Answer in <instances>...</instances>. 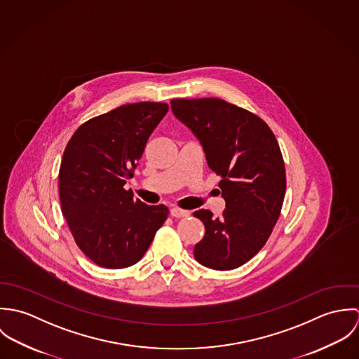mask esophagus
<instances>
[{
    "instance_id": "1",
    "label": "esophagus",
    "mask_w": 359,
    "mask_h": 359,
    "mask_svg": "<svg viewBox=\"0 0 359 359\" xmlns=\"http://www.w3.org/2000/svg\"><path fill=\"white\" fill-rule=\"evenodd\" d=\"M191 212L188 210H182V208H178V207H172L171 208V215L175 217V218H184V217H188Z\"/></svg>"
}]
</instances>
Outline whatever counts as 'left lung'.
<instances>
[{
  "label": "left lung",
  "instance_id": "obj_1",
  "mask_svg": "<svg viewBox=\"0 0 359 359\" xmlns=\"http://www.w3.org/2000/svg\"><path fill=\"white\" fill-rule=\"evenodd\" d=\"M171 109L199 140L225 201L219 218L194 212L205 228L194 255L207 268L235 269L262 249L279 218L286 172L278 141L258 116L218 98L172 100Z\"/></svg>",
  "mask_w": 359,
  "mask_h": 359
}]
</instances>
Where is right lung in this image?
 <instances>
[{
    "label": "right lung",
    "instance_id": "add662e5",
    "mask_svg": "<svg viewBox=\"0 0 359 359\" xmlns=\"http://www.w3.org/2000/svg\"><path fill=\"white\" fill-rule=\"evenodd\" d=\"M167 103L123 104L81 124L59 168L62 212L80 250L97 265L118 269L138 262L168 208L148 205L124 189Z\"/></svg>",
    "mask_w": 359,
    "mask_h": 359
}]
</instances>
